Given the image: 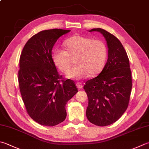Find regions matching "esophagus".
<instances>
[{
	"instance_id": "esophagus-1",
	"label": "esophagus",
	"mask_w": 149,
	"mask_h": 149,
	"mask_svg": "<svg viewBox=\"0 0 149 149\" xmlns=\"http://www.w3.org/2000/svg\"><path fill=\"white\" fill-rule=\"evenodd\" d=\"M77 87L78 89H82L83 88V85L80 82H77Z\"/></svg>"
}]
</instances>
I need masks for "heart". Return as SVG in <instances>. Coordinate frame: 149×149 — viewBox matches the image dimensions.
Segmentation results:
<instances>
[{
	"label": "heart",
	"mask_w": 149,
	"mask_h": 149,
	"mask_svg": "<svg viewBox=\"0 0 149 149\" xmlns=\"http://www.w3.org/2000/svg\"><path fill=\"white\" fill-rule=\"evenodd\" d=\"M66 50L56 49L52 54L53 61L63 73H67L74 63L77 65L67 77L82 79L99 74L108 58V47L104 41L80 35L72 36L64 41Z\"/></svg>",
	"instance_id": "1"
}]
</instances>
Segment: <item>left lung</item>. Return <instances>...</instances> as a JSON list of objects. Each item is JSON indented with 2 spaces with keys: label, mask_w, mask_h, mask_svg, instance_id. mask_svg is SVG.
Masks as SVG:
<instances>
[{
  "label": "left lung",
  "mask_w": 149,
  "mask_h": 149,
  "mask_svg": "<svg viewBox=\"0 0 149 149\" xmlns=\"http://www.w3.org/2000/svg\"><path fill=\"white\" fill-rule=\"evenodd\" d=\"M108 58L102 72L86 82L84 89L88 97L87 118L93 124L105 127L117 121L128 108L132 87L129 59L123 45L116 36L102 29Z\"/></svg>",
  "instance_id": "left-lung-1"
}]
</instances>
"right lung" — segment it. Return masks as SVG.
Masks as SVG:
<instances>
[{"mask_svg":"<svg viewBox=\"0 0 149 149\" xmlns=\"http://www.w3.org/2000/svg\"><path fill=\"white\" fill-rule=\"evenodd\" d=\"M69 30H43L25 44L19 59L18 81L28 114L41 125L52 127L65 119L67 102L78 92L73 80L59 74L52 58L58 39Z\"/></svg>","mask_w":149,"mask_h":149,"instance_id":"right-lung-1","label":"right lung"}]
</instances>
